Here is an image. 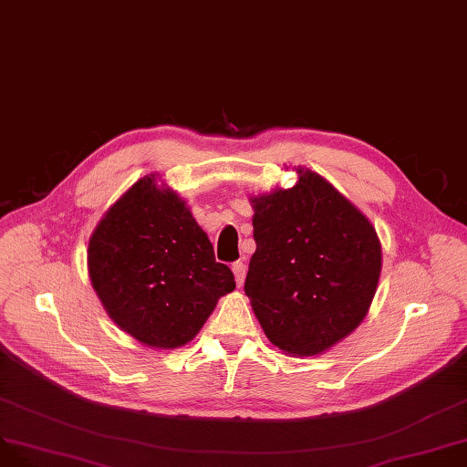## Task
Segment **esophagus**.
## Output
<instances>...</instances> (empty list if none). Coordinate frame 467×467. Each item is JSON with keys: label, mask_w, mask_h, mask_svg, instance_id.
I'll return each mask as SVG.
<instances>
[{"label": "esophagus", "mask_w": 467, "mask_h": 467, "mask_svg": "<svg viewBox=\"0 0 467 467\" xmlns=\"http://www.w3.org/2000/svg\"><path fill=\"white\" fill-rule=\"evenodd\" d=\"M233 274H234V279H236L238 287H243L244 277H246V265L243 262H234L233 264Z\"/></svg>", "instance_id": "1"}]
</instances>
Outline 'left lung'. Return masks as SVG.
<instances>
[{"instance_id":"obj_1","label":"left lung","mask_w":467,"mask_h":467,"mask_svg":"<svg viewBox=\"0 0 467 467\" xmlns=\"http://www.w3.org/2000/svg\"><path fill=\"white\" fill-rule=\"evenodd\" d=\"M289 190L250 198L255 252L244 293L267 339L312 357L365 320L382 269L370 221L326 178L296 169Z\"/></svg>"}]
</instances>
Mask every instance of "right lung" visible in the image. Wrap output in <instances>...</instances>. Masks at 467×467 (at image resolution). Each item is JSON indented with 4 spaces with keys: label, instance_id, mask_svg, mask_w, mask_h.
Returning a JSON list of instances; mask_svg holds the SVG:
<instances>
[{
    "label": "right lung",
    "instance_id": "1",
    "mask_svg": "<svg viewBox=\"0 0 467 467\" xmlns=\"http://www.w3.org/2000/svg\"><path fill=\"white\" fill-rule=\"evenodd\" d=\"M87 265L112 322L155 349L192 341L217 300L236 287L186 202L155 174L140 178L104 213Z\"/></svg>",
    "mask_w": 467,
    "mask_h": 467
}]
</instances>
